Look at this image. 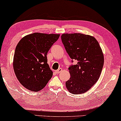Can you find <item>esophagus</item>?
<instances>
[{
  "instance_id": "esophagus-1",
  "label": "esophagus",
  "mask_w": 121,
  "mask_h": 121,
  "mask_svg": "<svg viewBox=\"0 0 121 121\" xmlns=\"http://www.w3.org/2000/svg\"><path fill=\"white\" fill-rule=\"evenodd\" d=\"M61 70H62V68H60L58 69H57V70H55V73H56V74H59V73H60Z\"/></svg>"
}]
</instances>
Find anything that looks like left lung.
I'll return each instance as SVG.
<instances>
[{"instance_id": "8db88e82", "label": "left lung", "mask_w": 121, "mask_h": 121, "mask_svg": "<svg viewBox=\"0 0 121 121\" xmlns=\"http://www.w3.org/2000/svg\"><path fill=\"white\" fill-rule=\"evenodd\" d=\"M61 40L66 51L76 65L68 68L70 78L66 82L68 91L74 94L87 91L98 81L104 56L98 41L93 36L81 33L63 34Z\"/></svg>"}]
</instances>
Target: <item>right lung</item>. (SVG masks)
Returning <instances> with one entry per match:
<instances>
[{
    "mask_svg": "<svg viewBox=\"0 0 121 121\" xmlns=\"http://www.w3.org/2000/svg\"><path fill=\"white\" fill-rule=\"evenodd\" d=\"M60 34L34 33L20 40L16 48L13 69L20 83L27 89L38 91L52 77L47 54Z\"/></svg>",
    "mask_w": 121,
    "mask_h": 121,
    "instance_id": "right-lung-1",
    "label": "right lung"
}]
</instances>
